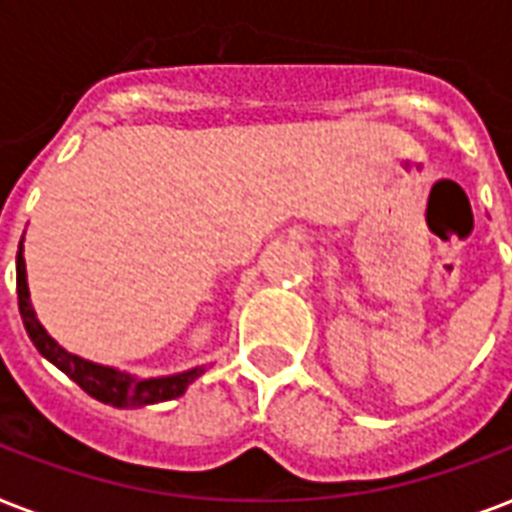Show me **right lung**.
Listing matches in <instances>:
<instances>
[{"label": "right lung", "mask_w": 512, "mask_h": 512, "mask_svg": "<svg viewBox=\"0 0 512 512\" xmlns=\"http://www.w3.org/2000/svg\"><path fill=\"white\" fill-rule=\"evenodd\" d=\"M18 308L20 319H23V327H26L28 337L36 345V350L42 353L50 364H55L60 372L71 377V380L90 393L92 398H98L103 404L111 406H148L159 404V401H172V398L183 396L188 385L193 380H199L204 374V366H196V369H188V372L170 374V377H151V380H140V377H132L127 372H119L114 366L95 364V361H87V358H79L74 353H68L66 348H60L58 342L47 335V329L39 324L34 313V305H31V295H28V281H26V260H23V239H20L18 247Z\"/></svg>", "instance_id": "add662e5"}]
</instances>
